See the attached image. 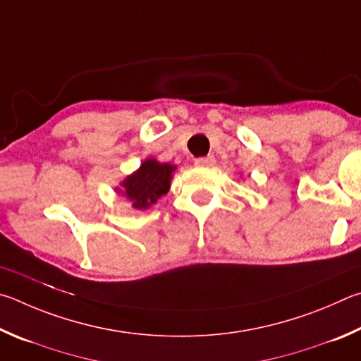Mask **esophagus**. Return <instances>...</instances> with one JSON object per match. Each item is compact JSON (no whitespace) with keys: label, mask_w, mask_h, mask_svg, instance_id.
Instances as JSON below:
<instances>
[{"label":"esophagus","mask_w":361,"mask_h":361,"mask_svg":"<svg viewBox=\"0 0 361 361\" xmlns=\"http://www.w3.org/2000/svg\"><path fill=\"white\" fill-rule=\"evenodd\" d=\"M214 163H216V158H214L212 155H209V157H201V158H197V161H195V164H197V166H203V168L212 166Z\"/></svg>","instance_id":"obj_1"}]
</instances>
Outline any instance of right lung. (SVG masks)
<instances>
[{"label":"right lung","mask_w":361,"mask_h":361,"mask_svg":"<svg viewBox=\"0 0 361 361\" xmlns=\"http://www.w3.org/2000/svg\"><path fill=\"white\" fill-rule=\"evenodd\" d=\"M173 171L174 166L171 164L158 163L149 158L135 174L126 177L122 184L125 187L123 195L133 201V206L136 209H145L150 204L157 203V200L168 192Z\"/></svg>","instance_id":"add662e5"}]
</instances>
